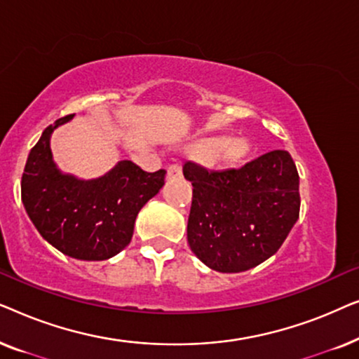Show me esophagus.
<instances>
[{
    "mask_svg": "<svg viewBox=\"0 0 359 359\" xmlns=\"http://www.w3.org/2000/svg\"><path fill=\"white\" fill-rule=\"evenodd\" d=\"M168 176L170 178H176V176H181V166L178 163H173L168 166Z\"/></svg>",
    "mask_w": 359,
    "mask_h": 359,
    "instance_id": "esophagus-1",
    "label": "esophagus"
}]
</instances>
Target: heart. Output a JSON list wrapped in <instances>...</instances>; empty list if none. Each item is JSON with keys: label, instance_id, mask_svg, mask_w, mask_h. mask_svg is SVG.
<instances>
[{"label": "heart", "instance_id": "obj_1", "mask_svg": "<svg viewBox=\"0 0 359 359\" xmlns=\"http://www.w3.org/2000/svg\"><path fill=\"white\" fill-rule=\"evenodd\" d=\"M199 150L210 165H233L247 155L248 145L243 139L209 137L199 142Z\"/></svg>", "mask_w": 359, "mask_h": 359}]
</instances>
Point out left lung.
Segmentation results:
<instances>
[{"mask_svg":"<svg viewBox=\"0 0 359 359\" xmlns=\"http://www.w3.org/2000/svg\"><path fill=\"white\" fill-rule=\"evenodd\" d=\"M183 175L193 184L188 243L215 271L258 266L278 252L299 219V175L286 150L220 171L186 161Z\"/></svg>","mask_w":359,"mask_h":359,"instance_id":"8db88e82","label":"left lung"}]
</instances>
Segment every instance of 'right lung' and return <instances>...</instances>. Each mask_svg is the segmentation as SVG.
<instances>
[{"label": "right lung", "instance_id": "add662e5", "mask_svg": "<svg viewBox=\"0 0 359 359\" xmlns=\"http://www.w3.org/2000/svg\"><path fill=\"white\" fill-rule=\"evenodd\" d=\"M60 117L31 149L21 180V199L39 233L63 255L101 262L130 243L139 210L165 184V170L147 173L122 160L104 176L78 180L53 163L50 135L72 119Z\"/></svg>", "mask_w": 359, "mask_h": 359}]
</instances>
